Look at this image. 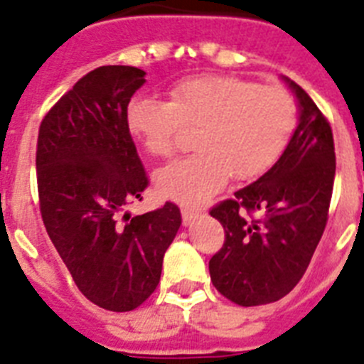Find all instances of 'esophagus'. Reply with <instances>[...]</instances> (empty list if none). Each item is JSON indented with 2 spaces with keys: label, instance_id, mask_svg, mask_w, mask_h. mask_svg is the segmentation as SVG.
<instances>
[{
  "label": "esophagus",
  "instance_id": "esophagus-1",
  "mask_svg": "<svg viewBox=\"0 0 364 364\" xmlns=\"http://www.w3.org/2000/svg\"><path fill=\"white\" fill-rule=\"evenodd\" d=\"M198 218V211L189 210V208H182V222H184V226H191L193 222Z\"/></svg>",
  "mask_w": 364,
  "mask_h": 364
}]
</instances>
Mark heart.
<instances>
[{"instance_id": "heart-1", "label": "heart", "mask_w": 364, "mask_h": 364, "mask_svg": "<svg viewBox=\"0 0 364 364\" xmlns=\"http://www.w3.org/2000/svg\"><path fill=\"white\" fill-rule=\"evenodd\" d=\"M127 129L156 159L171 156L182 125L197 127L195 154L154 173L162 197L198 205L237 180H253L281 159L297 125L294 96L233 76L202 74L169 89V102L136 95L125 112Z\"/></svg>"}]
</instances>
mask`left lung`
<instances>
[{"label":"left lung","mask_w":364,"mask_h":364,"mask_svg":"<svg viewBox=\"0 0 364 364\" xmlns=\"http://www.w3.org/2000/svg\"><path fill=\"white\" fill-rule=\"evenodd\" d=\"M282 82L299 107L290 144L264 175L211 210L226 231L210 260L211 282L240 306L275 302L294 290L323 237L332 198L330 124L297 83Z\"/></svg>","instance_id":"1"}]
</instances>
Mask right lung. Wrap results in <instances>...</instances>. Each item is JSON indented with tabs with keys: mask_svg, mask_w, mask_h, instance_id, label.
<instances>
[{
	"mask_svg": "<svg viewBox=\"0 0 364 364\" xmlns=\"http://www.w3.org/2000/svg\"><path fill=\"white\" fill-rule=\"evenodd\" d=\"M144 83L136 67H98L58 100L38 134L45 230L78 290L111 311L134 310L156 290L164 253L182 224L171 202L121 217L147 188L125 120Z\"/></svg>",
	"mask_w": 364,
	"mask_h": 364,
	"instance_id": "right-lung-1",
	"label": "right lung"
}]
</instances>
